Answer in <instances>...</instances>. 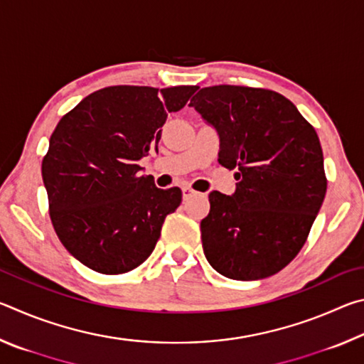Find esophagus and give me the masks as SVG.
I'll use <instances>...</instances> for the list:
<instances>
[{"label": "esophagus", "instance_id": "1", "mask_svg": "<svg viewBox=\"0 0 364 364\" xmlns=\"http://www.w3.org/2000/svg\"><path fill=\"white\" fill-rule=\"evenodd\" d=\"M194 196H197V193H196L194 189L183 188V199H184V200H188V199H191V197H194Z\"/></svg>", "mask_w": 364, "mask_h": 364}]
</instances>
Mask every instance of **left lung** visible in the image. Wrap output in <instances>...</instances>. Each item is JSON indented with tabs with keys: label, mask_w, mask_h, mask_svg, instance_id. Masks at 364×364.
<instances>
[{
	"label": "left lung",
	"mask_w": 364,
	"mask_h": 364,
	"mask_svg": "<svg viewBox=\"0 0 364 364\" xmlns=\"http://www.w3.org/2000/svg\"><path fill=\"white\" fill-rule=\"evenodd\" d=\"M189 106L217 130L218 162L237 168L234 194H208L207 262L230 279L276 274L304 247L328 188L315 128L287 97L262 88L208 86Z\"/></svg>",
	"instance_id": "8db88e82"
}]
</instances>
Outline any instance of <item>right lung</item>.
<instances>
[{
  "instance_id": "add662e5",
  "label": "right lung",
  "mask_w": 364,
  "mask_h": 364,
  "mask_svg": "<svg viewBox=\"0 0 364 364\" xmlns=\"http://www.w3.org/2000/svg\"><path fill=\"white\" fill-rule=\"evenodd\" d=\"M197 86H109L58 123L43 159L49 217L59 241L102 274L132 271L152 254L181 189H159L138 162L160 139L170 112Z\"/></svg>"
}]
</instances>
